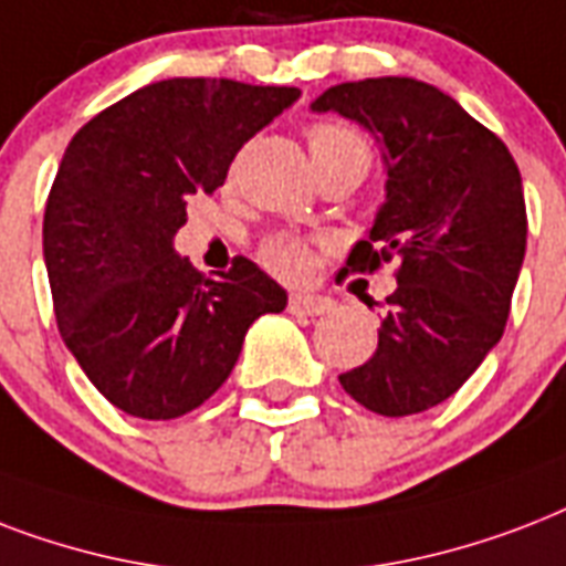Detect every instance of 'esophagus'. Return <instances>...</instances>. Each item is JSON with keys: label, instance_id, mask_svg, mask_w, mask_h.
Listing matches in <instances>:
<instances>
[{"label": "esophagus", "instance_id": "34e87169", "mask_svg": "<svg viewBox=\"0 0 566 566\" xmlns=\"http://www.w3.org/2000/svg\"><path fill=\"white\" fill-rule=\"evenodd\" d=\"M289 310L295 315H327L333 310V301L322 295H310V292H295L289 297Z\"/></svg>", "mask_w": 566, "mask_h": 566}]
</instances>
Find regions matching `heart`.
<instances>
[{"label":"heart","mask_w":566,"mask_h":566,"mask_svg":"<svg viewBox=\"0 0 566 566\" xmlns=\"http://www.w3.org/2000/svg\"><path fill=\"white\" fill-rule=\"evenodd\" d=\"M306 147H310L313 165L352 159L363 161L369 168L371 161L369 138L348 124H331V120L310 124L306 126ZM260 260L280 277H297L310 265V248L292 235H271L269 242L260 248Z\"/></svg>","instance_id":"obj_1"}]
</instances>
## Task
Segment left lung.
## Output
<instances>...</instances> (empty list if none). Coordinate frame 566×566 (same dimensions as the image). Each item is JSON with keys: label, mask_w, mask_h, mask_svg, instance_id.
<instances>
[{"label": "left lung", "mask_w": 566, "mask_h": 566, "mask_svg": "<svg viewBox=\"0 0 566 566\" xmlns=\"http://www.w3.org/2000/svg\"><path fill=\"white\" fill-rule=\"evenodd\" d=\"M313 108L366 126L387 161V203L345 274L392 262L398 289L375 354L339 384L371 413H422L454 396L505 333L528 233L520 168L496 133L419 78L343 82Z\"/></svg>", "instance_id": "obj_1"}]
</instances>
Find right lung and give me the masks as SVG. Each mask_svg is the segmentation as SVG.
I'll list each match as a JSON object with an SVG mask.
<instances>
[{
	"label": "right lung",
	"mask_w": 566,
	"mask_h": 566,
	"mask_svg": "<svg viewBox=\"0 0 566 566\" xmlns=\"http://www.w3.org/2000/svg\"><path fill=\"white\" fill-rule=\"evenodd\" d=\"M297 87L165 78L91 117L43 212L61 339L87 380L138 419H177L230 378L244 333L286 292L244 256L218 277L174 253L186 203L295 103Z\"/></svg>",
	"instance_id": "add662e5"
}]
</instances>
